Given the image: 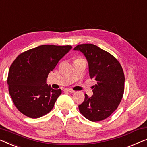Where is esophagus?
I'll return each mask as SVG.
<instances>
[{
	"mask_svg": "<svg viewBox=\"0 0 147 147\" xmlns=\"http://www.w3.org/2000/svg\"><path fill=\"white\" fill-rule=\"evenodd\" d=\"M65 90L69 92H74V90L73 89H71V88H65Z\"/></svg>",
	"mask_w": 147,
	"mask_h": 147,
	"instance_id": "1",
	"label": "esophagus"
}]
</instances>
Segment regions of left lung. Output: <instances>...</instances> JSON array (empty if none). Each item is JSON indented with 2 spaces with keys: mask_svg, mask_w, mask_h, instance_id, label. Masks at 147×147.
<instances>
[{
  "mask_svg": "<svg viewBox=\"0 0 147 147\" xmlns=\"http://www.w3.org/2000/svg\"><path fill=\"white\" fill-rule=\"evenodd\" d=\"M74 50L84 54L88 63L90 77L96 81L93 86V95L88 97L84 94V100L78 105V109L90 121H102L117 109L123 96L125 74L123 68L111 54L94 45H78Z\"/></svg>",
  "mask_w": 147,
  "mask_h": 147,
  "instance_id": "8db88e82",
  "label": "left lung"
}]
</instances>
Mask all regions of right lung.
Segmentation results:
<instances>
[{
    "label": "right lung",
    "mask_w": 147,
    "mask_h": 147,
    "mask_svg": "<svg viewBox=\"0 0 147 147\" xmlns=\"http://www.w3.org/2000/svg\"><path fill=\"white\" fill-rule=\"evenodd\" d=\"M71 45H44L18 56L9 69L7 83L14 105L26 117L36 119L52 110L61 90H55L46 80Z\"/></svg>",
    "instance_id": "1"
}]
</instances>
